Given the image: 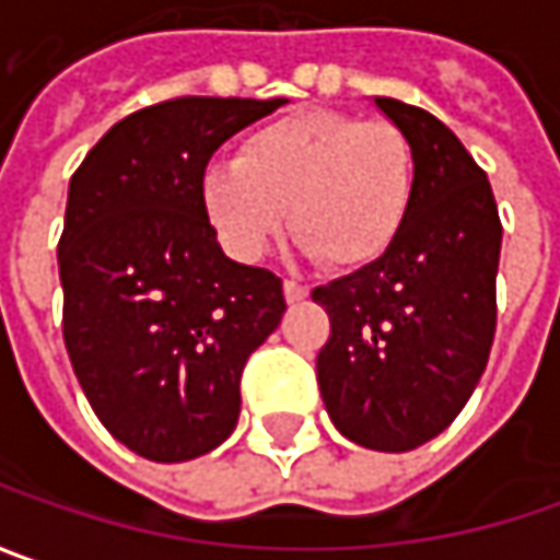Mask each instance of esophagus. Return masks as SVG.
Returning a JSON list of instances; mask_svg holds the SVG:
<instances>
[{"instance_id":"34e87169","label":"esophagus","mask_w":560,"mask_h":560,"mask_svg":"<svg viewBox=\"0 0 560 560\" xmlns=\"http://www.w3.org/2000/svg\"><path fill=\"white\" fill-rule=\"evenodd\" d=\"M306 298H310V288H306V284H301V281L294 279L284 281V301H288V304H301Z\"/></svg>"}]
</instances>
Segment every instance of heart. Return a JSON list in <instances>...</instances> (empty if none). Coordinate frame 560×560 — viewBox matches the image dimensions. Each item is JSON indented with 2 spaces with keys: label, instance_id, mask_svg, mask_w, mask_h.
<instances>
[{
  "label": "heart",
  "instance_id": "obj_1",
  "mask_svg": "<svg viewBox=\"0 0 560 560\" xmlns=\"http://www.w3.org/2000/svg\"><path fill=\"white\" fill-rule=\"evenodd\" d=\"M417 194L413 143L388 118L304 109L256 128L234 162L200 178V200L237 259L288 229L328 269H363L401 237Z\"/></svg>",
  "mask_w": 560,
  "mask_h": 560
}]
</instances>
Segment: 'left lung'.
<instances>
[{"label": "left lung", "mask_w": 560, "mask_h": 560, "mask_svg": "<svg viewBox=\"0 0 560 560\" xmlns=\"http://www.w3.org/2000/svg\"><path fill=\"white\" fill-rule=\"evenodd\" d=\"M376 106L413 143L417 194L388 254L313 291L331 323L316 378L345 439L410 451L454 423L489 363L501 219L448 125L392 96Z\"/></svg>", "instance_id": "8db88e82"}]
</instances>
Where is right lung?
I'll return each instance as SVG.
<instances>
[{"mask_svg": "<svg viewBox=\"0 0 560 560\" xmlns=\"http://www.w3.org/2000/svg\"><path fill=\"white\" fill-rule=\"evenodd\" d=\"M281 103L162 100L112 125L71 175L61 338L93 413L140 457L222 445L247 357L281 323V279L222 254L200 200L212 153Z\"/></svg>", "mask_w": 560, "mask_h": 560, "instance_id": "right-lung-1", "label": "right lung"}]
</instances>
